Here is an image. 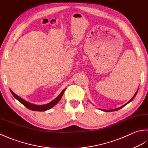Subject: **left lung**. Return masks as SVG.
<instances>
[{
  "label": "left lung",
  "mask_w": 148,
  "mask_h": 148,
  "mask_svg": "<svg viewBox=\"0 0 148 148\" xmlns=\"http://www.w3.org/2000/svg\"><path fill=\"white\" fill-rule=\"evenodd\" d=\"M137 91H138V90L137 91H136V92L135 93V95H134V96H133V97H132V98L130 99V100L128 102H127V103H126V104H125L124 105H123V106H121V107H119V108H115V109H112V110H105V109H101V110H103V111H105V112H112V111H116V110H119L120 108H123V107H124L125 105H127L128 103H129L130 102H131L132 100H133L134 99V98L135 97V96H136V95H137Z\"/></svg>",
  "instance_id": "obj_1"
}]
</instances>
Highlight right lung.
<instances>
[{"label":"right lung","instance_id":"right-lung-1","mask_svg":"<svg viewBox=\"0 0 148 148\" xmlns=\"http://www.w3.org/2000/svg\"><path fill=\"white\" fill-rule=\"evenodd\" d=\"M65 89H64V90H62V92L60 93V95L58 96H57V98L54 99L53 100H52V101H50V103H47V104H45V105H35V104L30 103V102L25 101V99H23V98H20V96L16 95L14 92H13V91H12L11 89H10V91L11 92V94L13 95V96L17 99L18 101H20L21 103L24 105V106L26 107L27 108H29V110H34V111H41V112H42V111H46L47 110H49V109H50L51 108H52L53 107L55 106V105L59 101L60 99H61L63 94H64V92L65 91Z\"/></svg>","mask_w":148,"mask_h":148}]
</instances>
